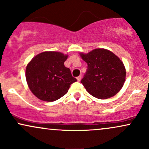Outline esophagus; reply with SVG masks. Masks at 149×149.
<instances>
[{
    "instance_id": "esophagus-1",
    "label": "esophagus",
    "mask_w": 149,
    "mask_h": 149,
    "mask_svg": "<svg viewBox=\"0 0 149 149\" xmlns=\"http://www.w3.org/2000/svg\"><path fill=\"white\" fill-rule=\"evenodd\" d=\"M81 78H82L81 76H79L78 77H77V80H78V82H80V80H81Z\"/></svg>"
}]
</instances>
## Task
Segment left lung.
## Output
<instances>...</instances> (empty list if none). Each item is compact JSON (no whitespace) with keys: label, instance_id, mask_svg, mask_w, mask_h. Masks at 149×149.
<instances>
[{"label":"left lung","instance_id":"left-lung-1","mask_svg":"<svg viewBox=\"0 0 149 149\" xmlns=\"http://www.w3.org/2000/svg\"><path fill=\"white\" fill-rule=\"evenodd\" d=\"M88 64L81 83L90 95L104 100L113 97L123 86L126 71L123 61L114 53L103 48L88 54L80 53Z\"/></svg>","mask_w":149,"mask_h":149}]
</instances>
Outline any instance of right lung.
Returning <instances> with one entry per match:
<instances>
[{"mask_svg": "<svg viewBox=\"0 0 149 149\" xmlns=\"http://www.w3.org/2000/svg\"><path fill=\"white\" fill-rule=\"evenodd\" d=\"M68 55L59 52H43L27 64L26 79L32 93L39 100L54 102L67 93L77 81L64 66Z\"/></svg>", "mask_w": 149, "mask_h": 149, "instance_id": "right-lung-1", "label": "right lung"}]
</instances>
